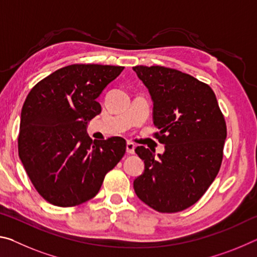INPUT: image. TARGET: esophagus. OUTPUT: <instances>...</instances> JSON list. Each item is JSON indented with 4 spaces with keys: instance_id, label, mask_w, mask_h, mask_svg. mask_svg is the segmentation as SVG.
Here are the masks:
<instances>
[{
    "instance_id": "obj_1",
    "label": "esophagus",
    "mask_w": 257,
    "mask_h": 257,
    "mask_svg": "<svg viewBox=\"0 0 257 257\" xmlns=\"http://www.w3.org/2000/svg\"><path fill=\"white\" fill-rule=\"evenodd\" d=\"M135 149H136V145L132 142L127 143V153L128 154H134L135 153Z\"/></svg>"
}]
</instances>
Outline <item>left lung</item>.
Masks as SVG:
<instances>
[{"mask_svg":"<svg viewBox=\"0 0 257 257\" xmlns=\"http://www.w3.org/2000/svg\"><path fill=\"white\" fill-rule=\"evenodd\" d=\"M153 99L154 136L165 145L154 152L138 146L145 171L134 181L135 193L161 213L194 205L214 181L223 159L227 124L207 84L176 69L134 67Z\"/></svg>","mask_w":257,"mask_h":257,"instance_id":"8db88e82","label":"left lung"}]
</instances>
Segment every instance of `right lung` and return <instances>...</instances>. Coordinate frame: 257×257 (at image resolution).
Here are the masks:
<instances>
[{
    "label": "right lung",
    "instance_id": "right-lung-1",
    "mask_svg": "<svg viewBox=\"0 0 257 257\" xmlns=\"http://www.w3.org/2000/svg\"><path fill=\"white\" fill-rule=\"evenodd\" d=\"M123 67L76 63L35 85L21 110L18 153L41 196L55 206L89 201L125 153V141L93 142L87 122L102 111L96 98Z\"/></svg>",
    "mask_w": 257,
    "mask_h": 257
}]
</instances>
